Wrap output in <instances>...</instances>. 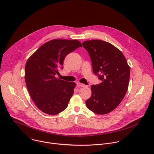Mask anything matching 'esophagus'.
<instances>
[{
	"mask_svg": "<svg viewBox=\"0 0 154 154\" xmlns=\"http://www.w3.org/2000/svg\"><path fill=\"white\" fill-rule=\"evenodd\" d=\"M77 86L78 87H85V86H86L85 85H84V84H83V83H80V82H78V83H77Z\"/></svg>",
	"mask_w": 154,
	"mask_h": 154,
	"instance_id": "esophagus-1",
	"label": "esophagus"
}]
</instances>
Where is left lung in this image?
Wrapping results in <instances>:
<instances>
[{
    "mask_svg": "<svg viewBox=\"0 0 154 154\" xmlns=\"http://www.w3.org/2000/svg\"><path fill=\"white\" fill-rule=\"evenodd\" d=\"M82 44L91 57L94 73L102 80L91 86L86 106L97 114H107L119 105L128 91L130 66L123 53L108 42L94 39Z\"/></svg>",
    "mask_w": 154,
    "mask_h": 154,
    "instance_id": "8db88e82",
    "label": "left lung"
}]
</instances>
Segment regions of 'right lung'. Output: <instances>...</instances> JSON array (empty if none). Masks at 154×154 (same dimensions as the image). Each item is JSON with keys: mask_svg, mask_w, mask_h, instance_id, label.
Wrapping results in <instances>:
<instances>
[{"mask_svg": "<svg viewBox=\"0 0 154 154\" xmlns=\"http://www.w3.org/2000/svg\"><path fill=\"white\" fill-rule=\"evenodd\" d=\"M82 47L76 39H55L42 45L27 60L24 79L28 92L42 112L55 115L68 106L75 87L74 82L57 78L67 54Z\"/></svg>", "mask_w": 154, "mask_h": 154, "instance_id": "add662e5", "label": "right lung"}]
</instances>
